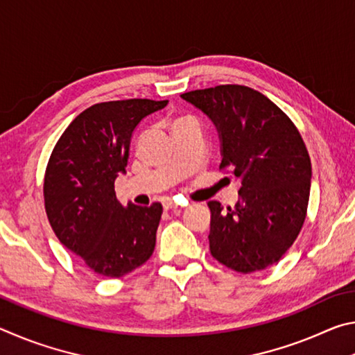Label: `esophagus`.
<instances>
[{
  "instance_id": "1",
  "label": "esophagus",
  "mask_w": 355,
  "mask_h": 355,
  "mask_svg": "<svg viewBox=\"0 0 355 355\" xmlns=\"http://www.w3.org/2000/svg\"><path fill=\"white\" fill-rule=\"evenodd\" d=\"M183 207H184V203H177L172 200L164 203V209H177V208H183Z\"/></svg>"
}]
</instances>
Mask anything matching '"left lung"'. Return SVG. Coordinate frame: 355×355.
<instances>
[{"label": "left lung", "mask_w": 355, "mask_h": 355, "mask_svg": "<svg viewBox=\"0 0 355 355\" xmlns=\"http://www.w3.org/2000/svg\"><path fill=\"white\" fill-rule=\"evenodd\" d=\"M211 120L220 141V169L241 180L239 200L224 209L208 202L209 250L233 271L277 263L307 214L311 163L290 117L254 89L224 84L182 94Z\"/></svg>", "instance_id": "1"}]
</instances>
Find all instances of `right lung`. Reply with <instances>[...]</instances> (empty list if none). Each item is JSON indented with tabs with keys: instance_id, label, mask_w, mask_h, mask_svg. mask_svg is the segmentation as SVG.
I'll use <instances>...</instances> for the list:
<instances>
[{
	"instance_id": "1",
	"label": "right lung",
	"mask_w": 355,
	"mask_h": 355,
	"mask_svg": "<svg viewBox=\"0 0 355 355\" xmlns=\"http://www.w3.org/2000/svg\"><path fill=\"white\" fill-rule=\"evenodd\" d=\"M167 101L133 98L87 107L59 137L48 161L44 197L53 232L105 277L135 271L155 250L163 207H123L114 182L127 173L136 127Z\"/></svg>"
}]
</instances>
